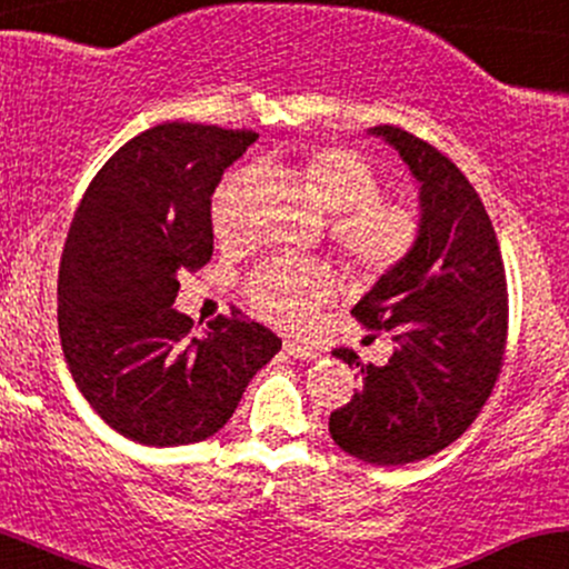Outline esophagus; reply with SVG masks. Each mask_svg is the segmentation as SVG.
<instances>
[{
	"label": "esophagus",
	"mask_w": 569,
	"mask_h": 569,
	"mask_svg": "<svg viewBox=\"0 0 569 569\" xmlns=\"http://www.w3.org/2000/svg\"><path fill=\"white\" fill-rule=\"evenodd\" d=\"M284 352L296 357V360H315V357H319L315 347H306V343H298V341H284Z\"/></svg>",
	"instance_id": "obj_1"
}]
</instances>
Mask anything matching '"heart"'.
<instances>
[{
	"label": "heart",
	"instance_id": "obj_1",
	"mask_svg": "<svg viewBox=\"0 0 569 569\" xmlns=\"http://www.w3.org/2000/svg\"><path fill=\"white\" fill-rule=\"evenodd\" d=\"M311 193L333 217L330 239L349 266L368 277L392 271L411 252L419 222L403 201L379 196L381 177L366 156L349 147H319L301 163ZM247 174H233L220 184L212 203L214 231L222 239L236 233V201ZM336 290L325 266L301 260H273L247 284L252 309L282 328H301Z\"/></svg>",
	"mask_w": 569,
	"mask_h": 569
}]
</instances>
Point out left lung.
Returning <instances> with one entry per match:
<instances>
[{
	"label": "left lung",
	"instance_id": "obj_1",
	"mask_svg": "<svg viewBox=\"0 0 569 569\" xmlns=\"http://www.w3.org/2000/svg\"><path fill=\"white\" fill-rule=\"evenodd\" d=\"M368 133L417 180L419 233L352 309L362 328L389 330L392 357L362 366L333 349L360 368V389L330 413V438L362 462L406 465L455 443L487 403L506 355V268L487 209L443 152L395 126Z\"/></svg>",
	"mask_w": 569,
	"mask_h": 569
}]
</instances>
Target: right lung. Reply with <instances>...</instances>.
I'll use <instances>...</instances> for the list:
<instances>
[{
	"mask_svg": "<svg viewBox=\"0 0 569 569\" xmlns=\"http://www.w3.org/2000/svg\"><path fill=\"white\" fill-rule=\"evenodd\" d=\"M258 133L163 123L126 142L88 184L59 268L69 373L123 438L184 446L233 417L282 338L244 317L190 336L180 277L212 258V193Z\"/></svg>",
	"mask_w": 569,
	"mask_h": 569,
	"instance_id": "obj_1",
	"label": "right lung"
}]
</instances>
